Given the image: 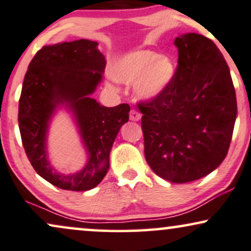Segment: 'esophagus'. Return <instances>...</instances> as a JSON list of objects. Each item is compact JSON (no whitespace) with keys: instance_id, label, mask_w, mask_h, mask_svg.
<instances>
[{"instance_id":"34e87169","label":"esophagus","mask_w":251,"mask_h":251,"mask_svg":"<svg viewBox=\"0 0 251 251\" xmlns=\"http://www.w3.org/2000/svg\"><path fill=\"white\" fill-rule=\"evenodd\" d=\"M129 117H130L131 121H140L142 115H141L140 113H138L137 110L131 109V110H130V114H129Z\"/></svg>"}]
</instances>
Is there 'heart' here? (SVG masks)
Instances as JSON below:
<instances>
[{
	"label": "heart",
	"mask_w": 251,
	"mask_h": 251,
	"mask_svg": "<svg viewBox=\"0 0 251 251\" xmlns=\"http://www.w3.org/2000/svg\"><path fill=\"white\" fill-rule=\"evenodd\" d=\"M113 74L121 82H136L135 91L147 101L159 98L172 82L176 64L171 57L150 50H140L123 55L116 61Z\"/></svg>",
	"instance_id": "obj_1"
}]
</instances>
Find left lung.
<instances>
[{
  "label": "left lung",
  "mask_w": 251,
  "mask_h": 251,
  "mask_svg": "<svg viewBox=\"0 0 251 251\" xmlns=\"http://www.w3.org/2000/svg\"><path fill=\"white\" fill-rule=\"evenodd\" d=\"M178 66L159 98L138 103L145 159L165 180L205 177L227 156L237 116L230 71L214 43L190 32L177 37Z\"/></svg>",
  "instance_id": "left-lung-1"
}]
</instances>
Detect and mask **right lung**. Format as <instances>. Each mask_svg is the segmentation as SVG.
<instances>
[{"label":"right lung","instance_id":"1","mask_svg":"<svg viewBox=\"0 0 251 251\" xmlns=\"http://www.w3.org/2000/svg\"><path fill=\"white\" fill-rule=\"evenodd\" d=\"M106 58L88 39L43 46L24 76L18 104V126L31 165L42 178L67 191L98 186L109 169V154L130 106L104 107L91 95L102 81ZM59 107L73 114L88 153L82 170L58 173L47 157V132Z\"/></svg>","mask_w":251,"mask_h":251}]
</instances>
